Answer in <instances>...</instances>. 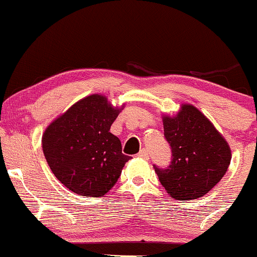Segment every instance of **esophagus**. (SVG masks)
Listing matches in <instances>:
<instances>
[{
	"instance_id": "esophagus-1",
	"label": "esophagus",
	"mask_w": 257,
	"mask_h": 257,
	"mask_svg": "<svg viewBox=\"0 0 257 257\" xmlns=\"http://www.w3.org/2000/svg\"><path fill=\"white\" fill-rule=\"evenodd\" d=\"M138 157L143 158V159H149V153L147 149H141L140 153H138Z\"/></svg>"
}]
</instances>
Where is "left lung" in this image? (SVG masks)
I'll return each mask as SVG.
<instances>
[{
	"label": "left lung",
	"instance_id": "1",
	"mask_svg": "<svg viewBox=\"0 0 257 257\" xmlns=\"http://www.w3.org/2000/svg\"><path fill=\"white\" fill-rule=\"evenodd\" d=\"M163 125L172 161L167 169L154 167L160 183L176 200L204 197L227 172L232 159L229 144L189 103L181 104L174 116L164 114Z\"/></svg>",
	"mask_w": 257,
	"mask_h": 257
}]
</instances>
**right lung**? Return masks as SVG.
Segmentation results:
<instances>
[{"instance_id": "add662e5", "label": "right lung", "mask_w": 257, "mask_h": 257, "mask_svg": "<svg viewBox=\"0 0 257 257\" xmlns=\"http://www.w3.org/2000/svg\"><path fill=\"white\" fill-rule=\"evenodd\" d=\"M125 105L114 106L102 94L77 100L47 126L42 151L54 176L69 191L103 197L117 182L130 157L110 126Z\"/></svg>"}]
</instances>
